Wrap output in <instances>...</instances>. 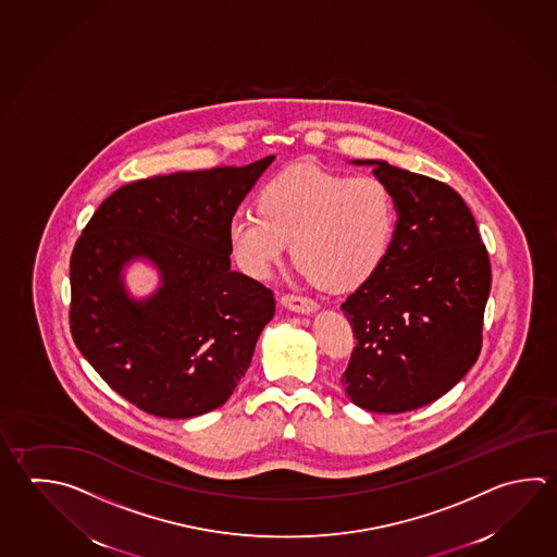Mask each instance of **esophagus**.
Listing matches in <instances>:
<instances>
[{
	"label": "esophagus",
	"mask_w": 557,
	"mask_h": 557,
	"mask_svg": "<svg viewBox=\"0 0 557 557\" xmlns=\"http://www.w3.org/2000/svg\"><path fill=\"white\" fill-rule=\"evenodd\" d=\"M282 305H284L285 309H289L294 313H301V315H311V313H315L317 309H319V305L313 299L304 297V295H284L282 297Z\"/></svg>",
	"instance_id": "1"
}]
</instances>
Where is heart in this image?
<instances>
[{"label":"heart","instance_id":"obj_1","mask_svg":"<svg viewBox=\"0 0 557 557\" xmlns=\"http://www.w3.org/2000/svg\"><path fill=\"white\" fill-rule=\"evenodd\" d=\"M258 210H240L228 222V244L242 270L270 275L294 242L295 262L333 292L355 289L379 272L398 221L384 181L313 165H295L272 178Z\"/></svg>","mask_w":557,"mask_h":557}]
</instances>
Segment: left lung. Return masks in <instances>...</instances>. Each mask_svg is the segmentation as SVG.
Masks as SVG:
<instances>
[{
	"mask_svg": "<svg viewBox=\"0 0 557 557\" xmlns=\"http://www.w3.org/2000/svg\"><path fill=\"white\" fill-rule=\"evenodd\" d=\"M350 163L374 168L398 221L379 272L341 305L357 338L341 384L362 410H418L459 384L479 358L488 253L449 185L379 159Z\"/></svg>",
	"mask_w": 557,
	"mask_h": 557,
	"instance_id": "obj_1",
	"label": "left lung"
}]
</instances>
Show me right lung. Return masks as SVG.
Returning a JSON list of instances; mask_svg holds the SVG:
<instances>
[{
    "mask_svg": "<svg viewBox=\"0 0 557 557\" xmlns=\"http://www.w3.org/2000/svg\"><path fill=\"white\" fill-rule=\"evenodd\" d=\"M275 156L244 168L144 178L112 193L71 256V333L110 388L168 420L221 408L275 313L273 294L231 270L228 222ZM151 264L159 287L126 289Z\"/></svg>",
    "mask_w": 557,
    "mask_h": 557,
    "instance_id": "1",
    "label": "right lung"
}]
</instances>
